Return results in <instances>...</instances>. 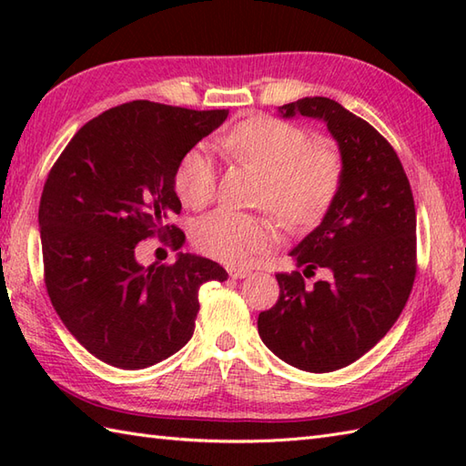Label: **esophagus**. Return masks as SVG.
<instances>
[{"instance_id":"obj_1","label":"esophagus","mask_w":466,"mask_h":466,"mask_svg":"<svg viewBox=\"0 0 466 466\" xmlns=\"http://www.w3.org/2000/svg\"><path fill=\"white\" fill-rule=\"evenodd\" d=\"M228 274H230V279L240 280V279H246V276H250L252 270H248V268H230V270H228Z\"/></svg>"}]
</instances>
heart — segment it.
<instances>
[{
  "mask_svg": "<svg viewBox=\"0 0 466 466\" xmlns=\"http://www.w3.org/2000/svg\"><path fill=\"white\" fill-rule=\"evenodd\" d=\"M218 146L264 176L260 202L292 228L314 224L334 200L342 162L332 147H314L299 126L274 117H252L224 134ZM216 164L202 146L187 152L176 172V192L190 208H204L216 196ZM279 226L270 216L218 208L198 220L194 242L204 254L240 264L276 242Z\"/></svg>",
  "mask_w": 466,
  "mask_h": 466,
  "instance_id": "b5f03b06",
  "label": "heart"
}]
</instances>
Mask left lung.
I'll list each match as a JSON object with an SVG mask.
<instances>
[{"instance_id": "obj_1", "label": "left lung", "mask_w": 466, "mask_h": 466, "mask_svg": "<svg viewBox=\"0 0 466 466\" xmlns=\"http://www.w3.org/2000/svg\"><path fill=\"white\" fill-rule=\"evenodd\" d=\"M282 117H312L339 144L342 177L322 222L290 250L300 272L276 274L280 296L258 316L262 342L296 369L332 372L359 360L397 322L417 274V212L397 152L330 97H302Z\"/></svg>"}]
</instances>
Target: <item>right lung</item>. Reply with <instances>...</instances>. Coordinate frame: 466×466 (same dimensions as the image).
Listing matches in <instances>:
<instances>
[{"label":"right lung","mask_w":466,"mask_h":466,"mask_svg":"<svg viewBox=\"0 0 466 466\" xmlns=\"http://www.w3.org/2000/svg\"><path fill=\"white\" fill-rule=\"evenodd\" d=\"M228 110H186L146 100L87 122L49 172L39 234L49 300L87 352L117 369H146L192 339L204 282H224L218 262L177 254L142 266L136 246L150 236L182 248L170 224L182 204L176 172Z\"/></svg>","instance_id":"obj_1"}]
</instances>
